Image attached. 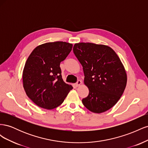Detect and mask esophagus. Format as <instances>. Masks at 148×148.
<instances>
[{"label":"esophagus","mask_w":148,"mask_h":148,"mask_svg":"<svg viewBox=\"0 0 148 148\" xmlns=\"http://www.w3.org/2000/svg\"><path fill=\"white\" fill-rule=\"evenodd\" d=\"M82 84V82L81 81V80H78L77 83L75 84V85H76V86L78 87V86H79Z\"/></svg>","instance_id":"1"}]
</instances>
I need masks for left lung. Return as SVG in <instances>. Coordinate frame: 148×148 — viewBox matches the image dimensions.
Wrapping results in <instances>:
<instances>
[{
  "mask_svg": "<svg viewBox=\"0 0 148 148\" xmlns=\"http://www.w3.org/2000/svg\"><path fill=\"white\" fill-rule=\"evenodd\" d=\"M83 66L84 83L88 96L83 105L92 112L101 114L114 106L123 95L127 82L125 67L109 46L91 42L76 43L73 49Z\"/></svg>",
  "mask_w": 148,
  "mask_h": 148,
  "instance_id": "1",
  "label": "left lung"
}]
</instances>
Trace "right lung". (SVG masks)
I'll return each instance as SVG.
<instances>
[{"instance_id":"obj_1","label":"right lung","mask_w":148,"mask_h":148,"mask_svg":"<svg viewBox=\"0 0 148 148\" xmlns=\"http://www.w3.org/2000/svg\"><path fill=\"white\" fill-rule=\"evenodd\" d=\"M72 47V44L66 42H47L37 46L29 56L23 71V85L26 95L38 106L55 109L73 89L64 82L60 68Z\"/></svg>"}]
</instances>
